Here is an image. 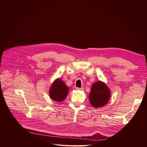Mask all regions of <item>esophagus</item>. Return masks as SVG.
Segmentation results:
<instances>
[{
  "mask_svg": "<svg viewBox=\"0 0 147 147\" xmlns=\"http://www.w3.org/2000/svg\"><path fill=\"white\" fill-rule=\"evenodd\" d=\"M75 90H78V91H79V90H83V88H75Z\"/></svg>",
  "mask_w": 147,
  "mask_h": 147,
  "instance_id": "1",
  "label": "esophagus"
}]
</instances>
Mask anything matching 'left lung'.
Masks as SVG:
<instances>
[{
    "instance_id": "8db88e82",
    "label": "left lung",
    "mask_w": 147,
    "mask_h": 147,
    "mask_svg": "<svg viewBox=\"0 0 147 147\" xmlns=\"http://www.w3.org/2000/svg\"><path fill=\"white\" fill-rule=\"evenodd\" d=\"M110 96L111 91L109 87L104 82L99 80L92 84L89 100L93 107L99 108L108 103Z\"/></svg>"
}]
</instances>
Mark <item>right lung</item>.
Returning a JSON list of instances; mask_svg holds the SVG:
<instances>
[{
    "label": "right lung",
    "mask_w": 147,
    "mask_h": 147,
    "mask_svg": "<svg viewBox=\"0 0 147 147\" xmlns=\"http://www.w3.org/2000/svg\"><path fill=\"white\" fill-rule=\"evenodd\" d=\"M69 88L60 78H57L53 82L49 91L50 98L56 102L63 101L69 93Z\"/></svg>",
    "instance_id": "1"
}]
</instances>
